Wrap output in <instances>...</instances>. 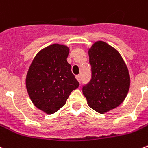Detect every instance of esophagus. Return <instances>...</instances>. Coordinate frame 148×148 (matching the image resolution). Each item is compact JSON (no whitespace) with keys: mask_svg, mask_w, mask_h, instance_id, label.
I'll use <instances>...</instances> for the list:
<instances>
[{"mask_svg":"<svg viewBox=\"0 0 148 148\" xmlns=\"http://www.w3.org/2000/svg\"><path fill=\"white\" fill-rule=\"evenodd\" d=\"M76 79L79 82H81V75H76Z\"/></svg>","mask_w":148,"mask_h":148,"instance_id":"1","label":"esophagus"}]
</instances>
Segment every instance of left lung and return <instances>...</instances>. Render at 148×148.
Wrapping results in <instances>:
<instances>
[{
    "mask_svg": "<svg viewBox=\"0 0 148 148\" xmlns=\"http://www.w3.org/2000/svg\"><path fill=\"white\" fill-rule=\"evenodd\" d=\"M92 78L82 87L83 94L92 109L104 113L121 104L130 88L127 65L117 50L102 41L89 49Z\"/></svg>",
    "mask_w": 148,
    "mask_h": 148,
    "instance_id": "1",
    "label": "left lung"
}]
</instances>
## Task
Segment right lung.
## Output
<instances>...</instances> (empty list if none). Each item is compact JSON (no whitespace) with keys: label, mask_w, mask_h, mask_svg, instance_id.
Listing matches in <instances>:
<instances>
[{"label":"right lung","mask_w":148,"mask_h":148,"mask_svg":"<svg viewBox=\"0 0 148 148\" xmlns=\"http://www.w3.org/2000/svg\"><path fill=\"white\" fill-rule=\"evenodd\" d=\"M69 48L53 44L37 54L26 76V88L33 104L47 114L65 105L79 82L67 63Z\"/></svg>","instance_id":"right-lung-1"}]
</instances>
